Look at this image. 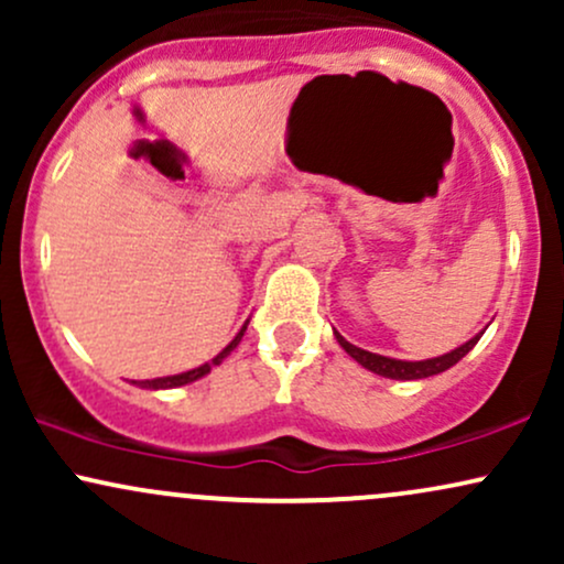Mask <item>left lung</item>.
Returning <instances> with one entry per match:
<instances>
[{"label":"left lung","mask_w":564,"mask_h":564,"mask_svg":"<svg viewBox=\"0 0 564 564\" xmlns=\"http://www.w3.org/2000/svg\"><path fill=\"white\" fill-rule=\"evenodd\" d=\"M336 341H339L341 349L349 355V358L358 360L360 366L368 368V371L379 373V377H387V379H400V381H413V379H426V377H435V373H443L448 371L451 366H456L458 360L464 358V355L469 352L471 347L480 341L482 332L477 336H471L469 341H464L462 347L451 349V352L440 355V358H430V360H394V358H384V355H377V352H368V349H360L355 345H349V341L341 336L339 332H334Z\"/></svg>","instance_id":"obj_1"}]
</instances>
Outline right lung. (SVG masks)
<instances>
[{
    "label": "right lung",
    "instance_id": "1",
    "mask_svg": "<svg viewBox=\"0 0 564 564\" xmlns=\"http://www.w3.org/2000/svg\"><path fill=\"white\" fill-rule=\"evenodd\" d=\"M246 326H249V321L243 323V328L241 332L236 334V339L230 341L228 347L223 349V352L219 355H215V358L209 360V364H204V366H198V368H193V371H185V373H174V377H161V379H145V381H132V384H138V387H142V390H172V387H183V384H191V381H196V379H200V377H206V373L212 371V368L215 366H219L223 364L225 358H228V355L232 352V349L238 347V341H241V336H243V332H246Z\"/></svg>",
    "mask_w": 564,
    "mask_h": 564
}]
</instances>
